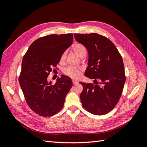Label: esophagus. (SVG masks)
<instances>
[{"instance_id":"esophagus-1","label":"esophagus","mask_w":147,"mask_h":147,"mask_svg":"<svg viewBox=\"0 0 147 147\" xmlns=\"http://www.w3.org/2000/svg\"><path fill=\"white\" fill-rule=\"evenodd\" d=\"M72 83H73V84H76L78 83V82L75 81V80H72Z\"/></svg>"}]
</instances>
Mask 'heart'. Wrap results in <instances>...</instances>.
Segmentation results:
<instances>
[{"label":"heart","mask_w":147,"mask_h":147,"mask_svg":"<svg viewBox=\"0 0 147 147\" xmlns=\"http://www.w3.org/2000/svg\"><path fill=\"white\" fill-rule=\"evenodd\" d=\"M74 50L76 52L77 54L81 56L83 53L86 52V48L82 43H75L73 46ZM66 52H64L61 56V61H64L65 59ZM82 69L80 67H68L64 70V74L72 79H78L82 75Z\"/></svg>","instance_id":"b5f03b06"}]
</instances>
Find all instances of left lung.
I'll use <instances>...</instances> for the list:
<instances>
[{"label":"left lung","instance_id":"1","mask_svg":"<svg viewBox=\"0 0 147 147\" xmlns=\"http://www.w3.org/2000/svg\"><path fill=\"white\" fill-rule=\"evenodd\" d=\"M74 37L88 51L84 75L94 79L96 84L80 82L83 87L80 94L82 106L96 115L108 113L118 104L126 82L122 57L114 44L103 35L75 34ZM97 79L101 80L100 86L95 83Z\"/></svg>","mask_w":147,"mask_h":147}]
</instances>
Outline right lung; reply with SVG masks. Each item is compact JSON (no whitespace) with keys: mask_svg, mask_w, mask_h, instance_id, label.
I'll return each instance as SVG.
<instances>
[{"mask_svg":"<svg viewBox=\"0 0 147 147\" xmlns=\"http://www.w3.org/2000/svg\"><path fill=\"white\" fill-rule=\"evenodd\" d=\"M73 40L72 34L48 35L35 40L23 57L20 84L26 103L40 116H53L63 107L72 80L63 75L51 84L47 77Z\"/></svg>","mask_w":147,"mask_h":147,"instance_id":"right-lung-1","label":"right lung"}]
</instances>
